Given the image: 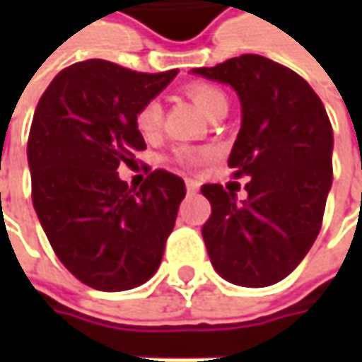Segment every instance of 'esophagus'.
<instances>
[{
	"label": "esophagus",
	"instance_id": "34e87169",
	"mask_svg": "<svg viewBox=\"0 0 362 362\" xmlns=\"http://www.w3.org/2000/svg\"><path fill=\"white\" fill-rule=\"evenodd\" d=\"M185 185H187L189 195H195V193H199V183H197V181H193V179H187V181H185Z\"/></svg>",
	"mask_w": 362,
	"mask_h": 362
}]
</instances>
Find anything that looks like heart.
I'll use <instances>...</instances> for the list:
<instances>
[{
  "label": "heart",
  "instance_id": "1",
  "mask_svg": "<svg viewBox=\"0 0 362 362\" xmlns=\"http://www.w3.org/2000/svg\"><path fill=\"white\" fill-rule=\"evenodd\" d=\"M189 96L193 98V103L197 105V108L202 110L203 115H207L217 103L226 100V96L221 92L214 88V86H207V84H193L189 86ZM160 119H163V106H160L159 100H148L145 105L139 108L136 112V129L143 136H153L157 134V131L160 129ZM175 157L179 163L183 165H199L202 160L207 159V153L205 151H197V148H179L175 153Z\"/></svg>",
  "mask_w": 362,
  "mask_h": 362
}]
</instances>
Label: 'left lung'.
I'll list each match as a JSON object with an SVG mask.
<instances>
[{"label": "left lung", "instance_id": "1", "mask_svg": "<svg viewBox=\"0 0 362 362\" xmlns=\"http://www.w3.org/2000/svg\"><path fill=\"white\" fill-rule=\"evenodd\" d=\"M191 74L231 86L242 129L230 153L235 175H247V197L203 185L211 216L203 240L228 282L264 288L284 280L320 231L332 185V127L310 84L282 64L243 54Z\"/></svg>", "mask_w": 362, "mask_h": 362}]
</instances>
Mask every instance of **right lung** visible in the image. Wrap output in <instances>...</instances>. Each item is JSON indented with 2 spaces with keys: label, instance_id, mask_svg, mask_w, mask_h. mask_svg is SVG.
Here are the masks:
<instances>
[{
  "label": "right lung",
  "instance_id": "right-lung-1",
  "mask_svg": "<svg viewBox=\"0 0 362 362\" xmlns=\"http://www.w3.org/2000/svg\"><path fill=\"white\" fill-rule=\"evenodd\" d=\"M175 76L86 60L62 70L35 106L28 139L34 209L56 256L90 288L131 290L160 266L185 183L153 171L132 189L117 169L146 146L139 108Z\"/></svg>",
  "mask_w": 362,
  "mask_h": 362
}]
</instances>
